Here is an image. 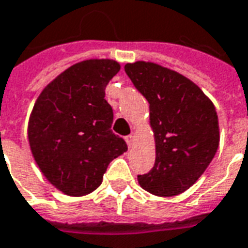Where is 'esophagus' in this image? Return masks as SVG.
I'll use <instances>...</instances> for the list:
<instances>
[{"instance_id":"34e87169","label":"esophagus","mask_w":248,"mask_h":248,"mask_svg":"<svg viewBox=\"0 0 248 248\" xmlns=\"http://www.w3.org/2000/svg\"><path fill=\"white\" fill-rule=\"evenodd\" d=\"M124 140H126L127 146L131 149L133 145H134V137H133V135H127V137H124Z\"/></svg>"}]
</instances>
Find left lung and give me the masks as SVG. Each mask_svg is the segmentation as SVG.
Segmentation results:
<instances>
[{"instance_id": "8db88e82", "label": "left lung", "mask_w": 248, "mask_h": 248, "mask_svg": "<svg viewBox=\"0 0 248 248\" xmlns=\"http://www.w3.org/2000/svg\"><path fill=\"white\" fill-rule=\"evenodd\" d=\"M124 71L149 102L155 138V163L138 182L158 197L178 195L197 182L218 150L215 106L188 78L154 62L126 63Z\"/></svg>"}]
</instances>
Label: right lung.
<instances>
[{
  "instance_id": "right-lung-1",
  "label": "right lung",
  "mask_w": 248,
  "mask_h": 248,
  "mask_svg": "<svg viewBox=\"0 0 248 248\" xmlns=\"http://www.w3.org/2000/svg\"><path fill=\"white\" fill-rule=\"evenodd\" d=\"M121 69L114 60L70 66L42 90L31 110L28 138L41 172L66 195L82 197L127 145L111 131L113 108L105 99L108 81Z\"/></svg>"
}]
</instances>
